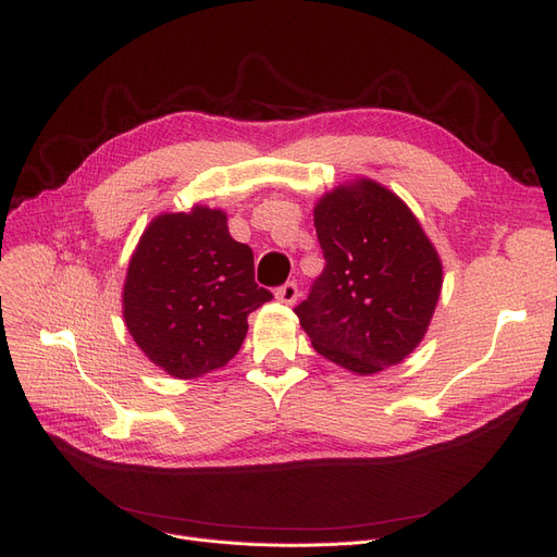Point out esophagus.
<instances>
[{"mask_svg": "<svg viewBox=\"0 0 557 557\" xmlns=\"http://www.w3.org/2000/svg\"><path fill=\"white\" fill-rule=\"evenodd\" d=\"M275 296H277V300L280 302H284V305H294L296 300H298V284L296 282H286V284H282L277 290H275Z\"/></svg>", "mask_w": 557, "mask_h": 557, "instance_id": "34e87169", "label": "esophagus"}]
</instances>
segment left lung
Wrapping results in <instances>:
<instances>
[{
    "instance_id": "obj_1",
    "label": "left lung",
    "mask_w": 557,
    "mask_h": 557,
    "mask_svg": "<svg viewBox=\"0 0 557 557\" xmlns=\"http://www.w3.org/2000/svg\"><path fill=\"white\" fill-rule=\"evenodd\" d=\"M313 225L325 269L294 311L315 352L357 374L399 363L422 341L443 263L411 210L372 181L320 198Z\"/></svg>"
}]
</instances>
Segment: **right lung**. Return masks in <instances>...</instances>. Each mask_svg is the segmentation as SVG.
I'll return each mask as SVG.
<instances>
[{
    "mask_svg": "<svg viewBox=\"0 0 557 557\" xmlns=\"http://www.w3.org/2000/svg\"><path fill=\"white\" fill-rule=\"evenodd\" d=\"M221 210L162 214L128 263L124 318L137 347L178 379L223 368L248 332V315L273 294L255 282V259L234 242Z\"/></svg>",
    "mask_w": 557,
    "mask_h": 557,
    "instance_id": "1",
    "label": "right lung"
}]
</instances>
